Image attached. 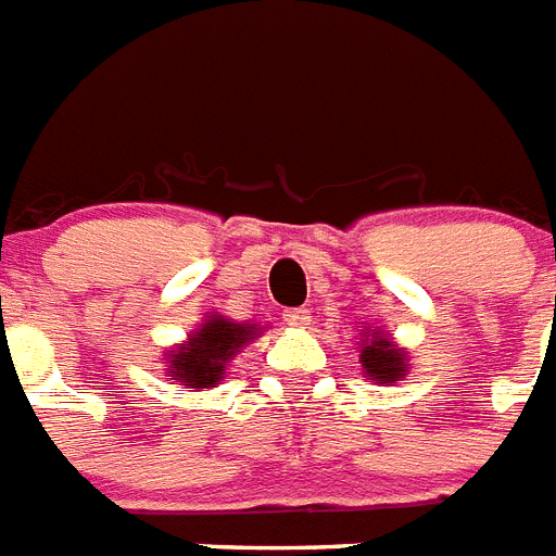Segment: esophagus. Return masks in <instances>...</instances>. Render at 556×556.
Masks as SVG:
<instances>
[{
    "mask_svg": "<svg viewBox=\"0 0 556 556\" xmlns=\"http://www.w3.org/2000/svg\"><path fill=\"white\" fill-rule=\"evenodd\" d=\"M283 321L290 324V327H295V330H304L306 324L313 321V315H309V309H304V306H292V309H283Z\"/></svg>",
    "mask_w": 556,
    "mask_h": 556,
    "instance_id": "esophagus-1",
    "label": "esophagus"
}]
</instances>
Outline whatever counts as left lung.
<instances>
[{
	"mask_svg": "<svg viewBox=\"0 0 556 556\" xmlns=\"http://www.w3.org/2000/svg\"><path fill=\"white\" fill-rule=\"evenodd\" d=\"M358 364L379 384L402 381L407 376V353L402 348H396V341H390L388 332L381 330L370 332V339H362Z\"/></svg>",
	"mask_w": 556,
	"mask_h": 556,
	"instance_id": "obj_1",
	"label": "left lung"
}]
</instances>
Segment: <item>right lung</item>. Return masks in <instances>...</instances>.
<instances>
[{
  "label": "right lung",
  "mask_w": 556,
  "mask_h": 556,
  "mask_svg": "<svg viewBox=\"0 0 556 556\" xmlns=\"http://www.w3.org/2000/svg\"><path fill=\"white\" fill-rule=\"evenodd\" d=\"M257 336H261L257 324H235L224 315H208L186 339V344L168 350L166 372L172 379L184 381L186 388H215L224 379L226 362Z\"/></svg>",
  "instance_id": "add662e5"
}]
</instances>
